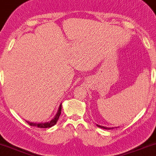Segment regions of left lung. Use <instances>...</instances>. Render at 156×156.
I'll list each match as a JSON object with an SVG mask.
<instances>
[{"label": "left lung", "instance_id": "1", "mask_svg": "<svg viewBox=\"0 0 156 156\" xmlns=\"http://www.w3.org/2000/svg\"><path fill=\"white\" fill-rule=\"evenodd\" d=\"M97 126L98 127H99V128H102V129H110V128H108V127H105V126H99V125H97ZM112 129V128H111Z\"/></svg>", "mask_w": 156, "mask_h": 156}]
</instances>
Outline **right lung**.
<instances>
[{"label": "right lung", "instance_id": "right-lung-1", "mask_svg": "<svg viewBox=\"0 0 156 156\" xmlns=\"http://www.w3.org/2000/svg\"><path fill=\"white\" fill-rule=\"evenodd\" d=\"M61 110H62V104H60L57 115H55V117H54L51 121L46 122V123H32V122H30V121H26V122H27L30 126H36V127H38V128H43V129L50 128V127L53 126H54L56 123H57L58 119H59V118L60 114H61Z\"/></svg>", "mask_w": 156, "mask_h": 156}]
</instances>
